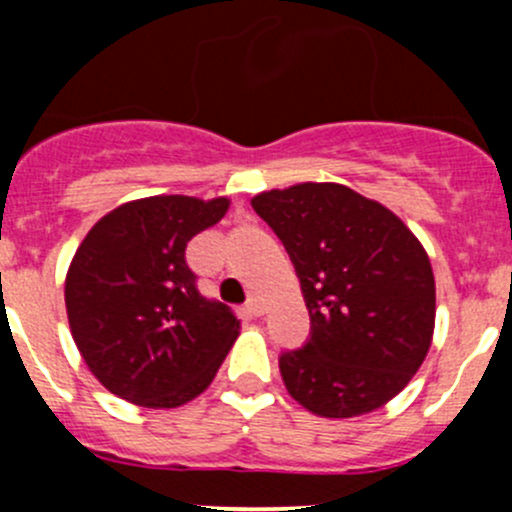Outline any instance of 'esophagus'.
<instances>
[{
	"label": "esophagus",
	"instance_id": "esophagus-1",
	"mask_svg": "<svg viewBox=\"0 0 512 512\" xmlns=\"http://www.w3.org/2000/svg\"><path fill=\"white\" fill-rule=\"evenodd\" d=\"M247 312L252 314V317H262V314H265V304H262V299L257 297V294H252L250 299H247Z\"/></svg>",
	"mask_w": 512,
	"mask_h": 512
}]
</instances>
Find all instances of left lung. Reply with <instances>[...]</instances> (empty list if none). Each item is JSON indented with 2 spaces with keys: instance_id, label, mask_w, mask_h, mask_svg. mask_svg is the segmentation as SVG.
<instances>
[{
  "instance_id": "left-lung-1",
  "label": "left lung",
  "mask_w": 512,
  "mask_h": 512,
  "mask_svg": "<svg viewBox=\"0 0 512 512\" xmlns=\"http://www.w3.org/2000/svg\"><path fill=\"white\" fill-rule=\"evenodd\" d=\"M252 208L285 245L312 322L307 344L280 356L289 396L324 418L381 409L431 347L436 282L423 245L339 183L267 190Z\"/></svg>"
}]
</instances>
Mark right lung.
<instances>
[{
	"instance_id": "right-lung-1",
	"label": "right lung",
	"mask_w": 512,
	"mask_h": 512,
	"mask_svg": "<svg viewBox=\"0 0 512 512\" xmlns=\"http://www.w3.org/2000/svg\"><path fill=\"white\" fill-rule=\"evenodd\" d=\"M227 208V198L131 200L79 245L66 272V314L86 366L111 394L175 409L215 379L240 319L198 292L185 247Z\"/></svg>"
}]
</instances>
